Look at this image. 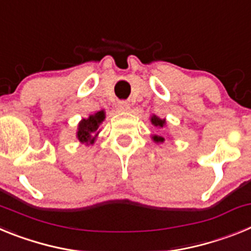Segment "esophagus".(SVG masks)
<instances>
[{"label":"esophagus","instance_id":"obj_1","mask_svg":"<svg viewBox=\"0 0 251 251\" xmlns=\"http://www.w3.org/2000/svg\"><path fill=\"white\" fill-rule=\"evenodd\" d=\"M118 109L121 110V112H128V110L130 109L129 103H128V101H119Z\"/></svg>","mask_w":251,"mask_h":251}]
</instances>
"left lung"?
<instances>
[{
    "label": "left lung",
    "instance_id": "1",
    "mask_svg": "<svg viewBox=\"0 0 251 251\" xmlns=\"http://www.w3.org/2000/svg\"><path fill=\"white\" fill-rule=\"evenodd\" d=\"M151 122H152V124H154L156 127H159V128H163V126H165V123H166L165 119H159L158 117H156V115H153L152 118H151ZM163 139H165V138H162V137L153 136V141L163 142Z\"/></svg>",
    "mask_w": 251,
    "mask_h": 251
}]
</instances>
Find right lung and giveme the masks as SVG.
<instances>
[{
    "label": "right lung",
    "mask_w": 251,
    "mask_h": 251,
    "mask_svg": "<svg viewBox=\"0 0 251 251\" xmlns=\"http://www.w3.org/2000/svg\"><path fill=\"white\" fill-rule=\"evenodd\" d=\"M105 115H104L103 110L95 113V114L90 115L88 119H83L79 123V128H77V139L81 143H94L95 134L98 132V128L100 126L101 122L104 121Z\"/></svg>",
    "instance_id": "right-lung-1"
}]
</instances>
